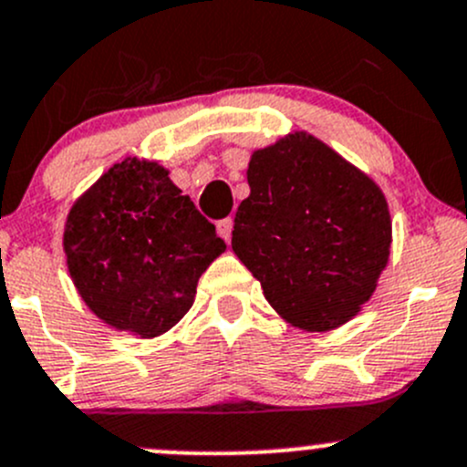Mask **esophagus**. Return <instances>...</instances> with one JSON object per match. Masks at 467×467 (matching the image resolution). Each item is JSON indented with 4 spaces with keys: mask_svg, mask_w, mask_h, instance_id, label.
I'll list each match as a JSON object with an SVG mask.
<instances>
[{
    "mask_svg": "<svg viewBox=\"0 0 467 467\" xmlns=\"http://www.w3.org/2000/svg\"><path fill=\"white\" fill-rule=\"evenodd\" d=\"M216 233H219V237H223L225 242H230V237H233V219H221L219 223H216Z\"/></svg>",
    "mask_w": 467,
    "mask_h": 467,
    "instance_id": "obj_1",
    "label": "esophagus"
}]
</instances>
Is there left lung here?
<instances>
[{
    "label": "left lung",
    "instance_id": "8db88e82",
    "mask_svg": "<svg viewBox=\"0 0 467 467\" xmlns=\"http://www.w3.org/2000/svg\"><path fill=\"white\" fill-rule=\"evenodd\" d=\"M233 251L285 321L325 332L359 312L389 262L390 214L366 173L294 133L253 153Z\"/></svg>",
    "mask_w": 467,
    "mask_h": 467
}]
</instances>
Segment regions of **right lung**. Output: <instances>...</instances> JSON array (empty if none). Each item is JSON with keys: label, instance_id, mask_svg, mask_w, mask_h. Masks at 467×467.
<instances>
[{"label": "right lung", "instance_id": "obj_1", "mask_svg": "<svg viewBox=\"0 0 467 467\" xmlns=\"http://www.w3.org/2000/svg\"><path fill=\"white\" fill-rule=\"evenodd\" d=\"M63 246L88 307L142 338L190 312L199 277L225 251L167 169L138 158L112 164L74 203Z\"/></svg>", "mask_w": 467, "mask_h": 467}]
</instances>
